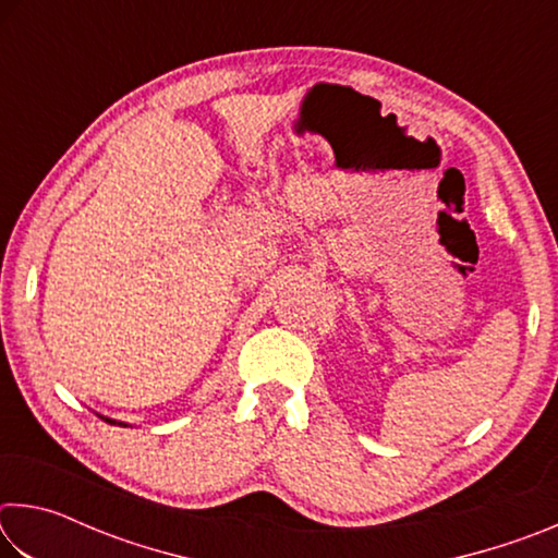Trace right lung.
<instances>
[{
	"instance_id": "obj_1",
	"label": "right lung",
	"mask_w": 558,
	"mask_h": 558,
	"mask_svg": "<svg viewBox=\"0 0 558 558\" xmlns=\"http://www.w3.org/2000/svg\"><path fill=\"white\" fill-rule=\"evenodd\" d=\"M102 421H108V423H118V421H112V418H106V415H100ZM120 426H125V423H120Z\"/></svg>"
}]
</instances>
